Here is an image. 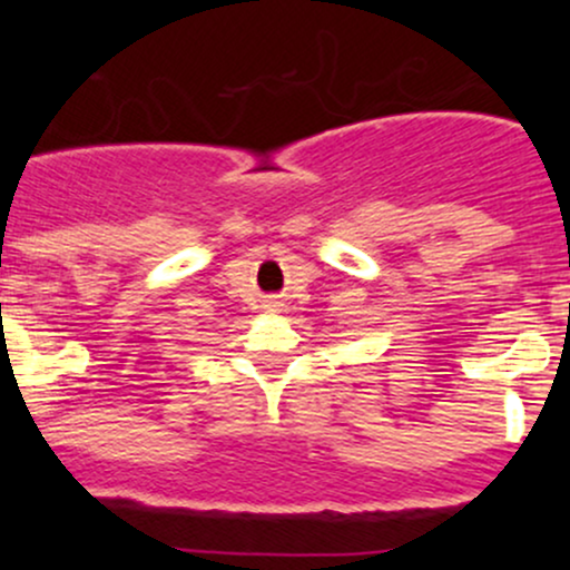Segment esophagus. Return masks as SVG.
<instances>
[{
  "mask_svg": "<svg viewBox=\"0 0 570 570\" xmlns=\"http://www.w3.org/2000/svg\"><path fill=\"white\" fill-rule=\"evenodd\" d=\"M267 311H271V313H276V311H278V305H276V303H273V305H267Z\"/></svg>",
  "mask_w": 570,
  "mask_h": 570,
  "instance_id": "obj_1",
  "label": "esophagus"
}]
</instances>
